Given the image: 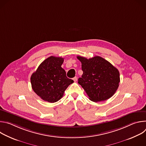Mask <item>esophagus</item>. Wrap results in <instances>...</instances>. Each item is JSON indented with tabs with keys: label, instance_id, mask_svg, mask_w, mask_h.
I'll return each mask as SVG.
<instances>
[{
	"label": "esophagus",
	"instance_id": "34e87169",
	"mask_svg": "<svg viewBox=\"0 0 146 146\" xmlns=\"http://www.w3.org/2000/svg\"><path fill=\"white\" fill-rule=\"evenodd\" d=\"M73 80H74V82H76V81H77V77H74L73 78Z\"/></svg>",
	"mask_w": 146,
	"mask_h": 146
}]
</instances>
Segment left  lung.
<instances>
[{"mask_svg":"<svg viewBox=\"0 0 146 146\" xmlns=\"http://www.w3.org/2000/svg\"><path fill=\"white\" fill-rule=\"evenodd\" d=\"M77 58L81 62L83 72L78 83L85 90L89 99L98 102L111 98L119 86L118 70L99 56L90 59L80 56Z\"/></svg>","mask_w":146,"mask_h":146,"instance_id":"8db88e82","label":"left lung"}]
</instances>
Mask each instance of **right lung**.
I'll use <instances>...</instances> for the list:
<instances>
[{
    "label": "right lung",
    "mask_w": 146,
    "mask_h": 146,
    "mask_svg": "<svg viewBox=\"0 0 146 146\" xmlns=\"http://www.w3.org/2000/svg\"><path fill=\"white\" fill-rule=\"evenodd\" d=\"M64 59L51 56L45 59L31 77L34 92L44 101L54 103L64 96L65 91L74 82L66 77L62 68Z\"/></svg>",
    "instance_id": "obj_1"
}]
</instances>
